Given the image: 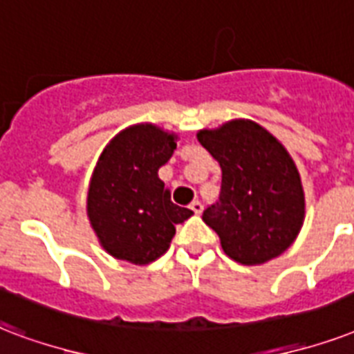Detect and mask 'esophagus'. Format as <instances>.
<instances>
[{
    "instance_id": "obj_1",
    "label": "esophagus",
    "mask_w": 354,
    "mask_h": 354,
    "mask_svg": "<svg viewBox=\"0 0 354 354\" xmlns=\"http://www.w3.org/2000/svg\"><path fill=\"white\" fill-rule=\"evenodd\" d=\"M189 207H191V212L196 213V215H198V213H202V209H204V206H202V202H198V201L191 202V204H189Z\"/></svg>"
}]
</instances>
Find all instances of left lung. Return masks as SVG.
Masks as SVG:
<instances>
[{"mask_svg": "<svg viewBox=\"0 0 354 354\" xmlns=\"http://www.w3.org/2000/svg\"><path fill=\"white\" fill-rule=\"evenodd\" d=\"M196 139L221 165L217 204L202 221L217 232L226 256L261 266L291 247L303 228L304 189L284 145L249 118L201 129Z\"/></svg>", "mask_w": 354, "mask_h": 354, "instance_id": "8db88e82", "label": "left lung"}]
</instances>
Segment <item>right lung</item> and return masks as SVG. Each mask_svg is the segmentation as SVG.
<instances>
[{
  "instance_id": "obj_1",
  "label": "right lung",
  "mask_w": 354,
  "mask_h": 354,
  "mask_svg": "<svg viewBox=\"0 0 354 354\" xmlns=\"http://www.w3.org/2000/svg\"><path fill=\"white\" fill-rule=\"evenodd\" d=\"M176 141V133L141 122L118 131L100 153L88 183L87 217L113 258L152 263L169 250L176 225L193 215L171 201L158 176Z\"/></svg>"
}]
</instances>
